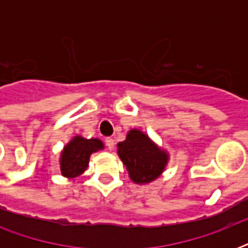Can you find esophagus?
<instances>
[{"mask_svg":"<svg viewBox=\"0 0 248 248\" xmlns=\"http://www.w3.org/2000/svg\"><path fill=\"white\" fill-rule=\"evenodd\" d=\"M105 144H107V147H108L109 151H112L113 148H114V140L112 138H107L105 139Z\"/></svg>","mask_w":248,"mask_h":248,"instance_id":"1","label":"esophagus"}]
</instances>
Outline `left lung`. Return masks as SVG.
<instances>
[{"label":"left lung","instance_id":"obj_1","mask_svg":"<svg viewBox=\"0 0 248 248\" xmlns=\"http://www.w3.org/2000/svg\"><path fill=\"white\" fill-rule=\"evenodd\" d=\"M117 148L118 157L135 184H148L158 179L169 162V153L138 128L130 130Z\"/></svg>","mask_w":248,"mask_h":248}]
</instances>
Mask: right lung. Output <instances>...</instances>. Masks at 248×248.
Here are the masks:
<instances>
[{
  "instance_id": "obj_1",
  "label": "right lung",
  "mask_w": 248,
  "mask_h": 248,
  "mask_svg": "<svg viewBox=\"0 0 248 248\" xmlns=\"http://www.w3.org/2000/svg\"><path fill=\"white\" fill-rule=\"evenodd\" d=\"M104 149L100 139H85L82 136H75L63 148L60 153V171L65 177H77L83 173L89 166L90 155Z\"/></svg>"
}]
</instances>
